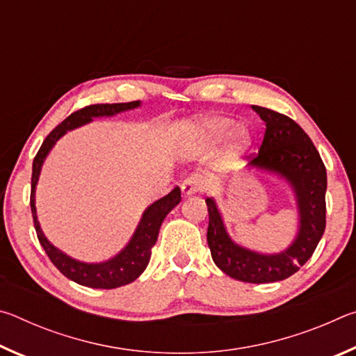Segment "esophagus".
I'll use <instances>...</instances> for the list:
<instances>
[{
    "mask_svg": "<svg viewBox=\"0 0 356 356\" xmlns=\"http://www.w3.org/2000/svg\"><path fill=\"white\" fill-rule=\"evenodd\" d=\"M204 188H206V182H204L201 174H191L182 184V193L185 196L196 195V193H201Z\"/></svg>",
    "mask_w": 356,
    "mask_h": 356,
    "instance_id": "esophagus-1",
    "label": "esophagus"
}]
</instances>
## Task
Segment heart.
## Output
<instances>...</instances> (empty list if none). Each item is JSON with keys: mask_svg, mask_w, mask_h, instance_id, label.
I'll return each instance as SVG.
<instances>
[{"mask_svg": "<svg viewBox=\"0 0 356 356\" xmlns=\"http://www.w3.org/2000/svg\"><path fill=\"white\" fill-rule=\"evenodd\" d=\"M232 127V120L226 118H210L206 119L204 122L197 125L196 130L197 134H201L207 140H220V138L225 136L229 129ZM248 143V134H246L245 129H237L234 131V144L237 147H242Z\"/></svg>", "mask_w": 356, "mask_h": 356, "instance_id": "obj_1", "label": "heart"}]
</instances>
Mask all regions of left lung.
Wrapping results in <instances>:
<instances>
[{
    "mask_svg": "<svg viewBox=\"0 0 356 356\" xmlns=\"http://www.w3.org/2000/svg\"><path fill=\"white\" fill-rule=\"evenodd\" d=\"M265 122V134L257 154L250 155V165L284 176L297 193L300 232L289 250L264 256L232 242L222 226L213 200L207 197V243L216 267L231 278L245 282L282 281L297 273L316 251L327 225V170L305 130L286 114L252 105Z\"/></svg>",
    "mask_w": 356,
    "mask_h": 356,
    "instance_id": "1",
    "label": "left lung"
}]
</instances>
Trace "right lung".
<instances>
[{
  "label": "right lung",
  "mask_w": 356,
  "mask_h": 356,
  "mask_svg": "<svg viewBox=\"0 0 356 356\" xmlns=\"http://www.w3.org/2000/svg\"><path fill=\"white\" fill-rule=\"evenodd\" d=\"M140 106V102H129V104H95L84 106L81 110L72 113L69 118H65L56 129L50 131L39 152L35 154L33 161V176H31V212H33V221L35 227V234L45 250L47 256L50 257L53 265L61 272L65 278L75 281L76 284L88 286L92 289H114L129 284V282L135 281L140 276L144 268L147 267L150 252H152V246L159 237V231L161 222H163L165 216L171 212V210L180 202V188L176 186L171 193L161 197L152 206H149L146 212H144L143 218L140 221V226L136 227L135 236L131 237L130 243L125 246V250L119 252L116 257L110 259V261L102 264H83L78 262L75 259H70L65 256L64 252L56 250L48 240L45 238L44 232L40 231L38 215H35V206H34V190L35 184H38L39 174L42 163H44L47 154L50 149L55 146V143L61 138L65 131L72 129L80 127V125L91 122L92 118L99 116H113V114L131 110V108Z\"/></svg>",
  "instance_id": "obj_1"
}]
</instances>
